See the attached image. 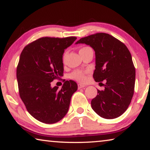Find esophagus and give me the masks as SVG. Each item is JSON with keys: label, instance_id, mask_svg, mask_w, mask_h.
I'll return each instance as SVG.
<instances>
[{"label": "esophagus", "instance_id": "34e87169", "mask_svg": "<svg viewBox=\"0 0 150 150\" xmlns=\"http://www.w3.org/2000/svg\"><path fill=\"white\" fill-rule=\"evenodd\" d=\"M83 87H85V85H84V84H78V88H79V89H80V88H82Z\"/></svg>", "mask_w": 150, "mask_h": 150}]
</instances>
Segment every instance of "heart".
Returning <instances> with one entry per match:
<instances>
[{"label": "heart", "mask_w": 150, "mask_h": 150, "mask_svg": "<svg viewBox=\"0 0 150 150\" xmlns=\"http://www.w3.org/2000/svg\"><path fill=\"white\" fill-rule=\"evenodd\" d=\"M90 49V47H84L80 49L79 53L80 52L84 51L85 50ZM64 57H65V55H64ZM87 73V71H83V70H76L75 71H74L72 73L70 74V78L74 80H77V81L79 82H84L86 79V74Z\"/></svg>", "instance_id": "obj_1"}]
</instances>
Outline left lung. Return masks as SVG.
Instances as JSON below:
<instances>
[{
    "label": "left lung",
    "instance_id": "8db88e82",
    "mask_svg": "<svg viewBox=\"0 0 150 150\" xmlns=\"http://www.w3.org/2000/svg\"><path fill=\"white\" fill-rule=\"evenodd\" d=\"M91 46L95 52L96 82L105 80V90H97L91 107L103 118L113 119L122 115L131 103L134 94L135 68L127 46L106 33H96L80 38L76 44Z\"/></svg>",
    "mask_w": 150,
    "mask_h": 150
}]
</instances>
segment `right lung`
Returning a JSON list of instances; mask_svg holds the SVG:
<instances>
[{"instance_id":"1","label":"right lung","mask_w":150,"mask_h":150,"mask_svg":"<svg viewBox=\"0 0 150 150\" xmlns=\"http://www.w3.org/2000/svg\"><path fill=\"white\" fill-rule=\"evenodd\" d=\"M76 39L42 37L24 47L17 67L19 93L28 112L40 122L53 124L66 116L76 82L66 80L61 89L51 83L64 74L63 54Z\"/></svg>"}]
</instances>
